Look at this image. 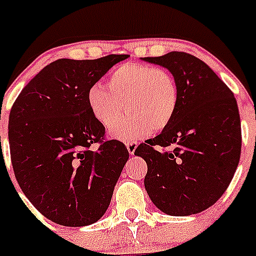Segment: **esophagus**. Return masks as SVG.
I'll list each match as a JSON object with an SVG mask.
<instances>
[{
  "label": "esophagus",
  "mask_w": 256,
  "mask_h": 256,
  "mask_svg": "<svg viewBox=\"0 0 256 256\" xmlns=\"http://www.w3.org/2000/svg\"><path fill=\"white\" fill-rule=\"evenodd\" d=\"M136 146H138V144H136V140H128V142H126V148H128V152H130L132 156L136 152Z\"/></svg>",
  "instance_id": "34e87169"
}]
</instances>
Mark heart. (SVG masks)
Instances as JSON below:
<instances>
[{
    "mask_svg": "<svg viewBox=\"0 0 256 256\" xmlns=\"http://www.w3.org/2000/svg\"><path fill=\"white\" fill-rule=\"evenodd\" d=\"M88 102L104 128L122 116L126 104L128 114L112 128V136L126 140L168 128L178 108V86L164 68L128 62L108 74V85L96 82L88 88Z\"/></svg>",
    "mask_w": 256,
    "mask_h": 256,
    "instance_id": "b5f03b06",
    "label": "heart"
}]
</instances>
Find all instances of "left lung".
<instances>
[{"label":"left lung","mask_w":256,"mask_h":256,"mask_svg":"<svg viewBox=\"0 0 256 256\" xmlns=\"http://www.w3.org/2000/svg\"><path fill=\"white\" fill-rule=\"evenodd\" d=\"M144 60L168 68L178 86V108L171 124L134 152L148 164L144 187L166 214H198L222 196L238 168L242 130L236 100L191 54L171 52Z\"/></svg>","instance_id":"left-lung-1"}]
</instances>
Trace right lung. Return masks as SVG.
Returning <instances> with one entry per match:
<instances>
[{
    "label": "right lung",
    "mask_w": 256,
    "mask_h": 256,
    "mask_svg": "<svg viewBox=\"0 0 256 256\" xmlns=\"http://www.w3.org/2000/svg\"><path fill=\"white\" fill-rule=\"evenodd\" d=\"M128 54L62 58L22 88L9 116L10 158L18 184L42 215L62 226L96 222L128 160L94 118L88 88Z\"/></svg>",
    "instance_id": "obj_1"
}]
</instances>
